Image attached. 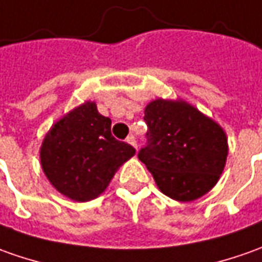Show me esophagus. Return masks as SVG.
Instances as JSON below:
<instances>
[{
    "mask_svg": "<svg viewBox=\"0 0 262 262\" xmlns=\"http://www.w3.org/2000/svg\"><path fill=\"white\" fill-rule=\"evenodd\" d=\"M126 142L129 143L130 146H133L135 149H138V145H136V139H135V136L133 135H130V136H127V139H126Z\"/></svg>",
    "mask_w": 262,
    "mask_h": 262,
    "instance_id": "esophagus-1",
    "label": "esophagus"
}]
</instances>
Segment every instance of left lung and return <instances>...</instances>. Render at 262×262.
Listing matches in <instances>:
<instances>
[{
  "instance_id": "8db88e82",
  "label": "left lung",
  "mask_w": 262,
  "mask_h": 262,
  "mask_svg": "<svg viewBox=\"0 0 262 262\" xmlns=\"http://www.w3.org/2000/svg\"><path fill=\"white\" fill-rule=\"evenodd\" d=\"M143 119L149 142L138 156L162 193L191 202L211 191L228 156V138L221 124L182 99L152 100Z\"/></svg>"
}]
</instances>
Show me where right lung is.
Segmentation results:
<instances>
[{
	"mask_svg": "<svg viewBox=\"0 0 262 262\" xmlns=\"http://www.w3.org/2000/svg\"><path fill=\"white\" fill-rule=\"evenodd\" d=\"M112 120L87 100L50 127L40 147L44 175L53 188L76 202L106 191L117 169L136 150L112 136Z\"/></svg>",
	"mask_w": 262,
	"mask_h": 262,
	"instance_id": "add662e5",
	"label": "right lung"
}]
</instances>
